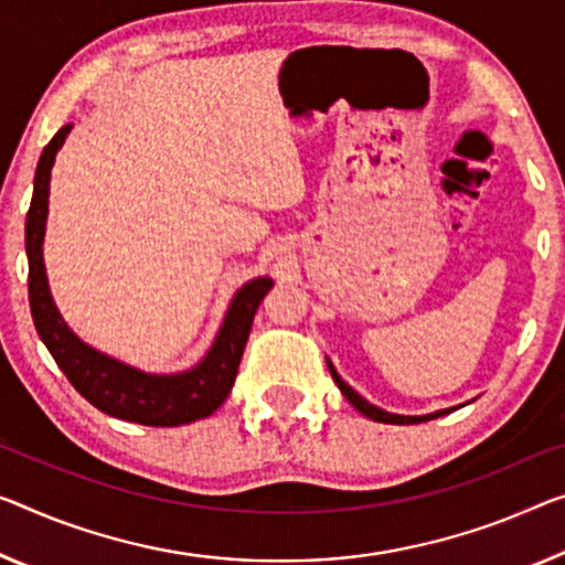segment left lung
I'll use <instances>...</instances> for the list:
<instances>
[{"instance_id": "obj_1", "label": "left lung", "mask_w": 565, "mask_h": 565, "mask_svg": "<svg viewBox=\"0 0 565 565\" xmlns=\"http://www.w3.org/2000/svg\"><path fill=\"white\" fill-rule=\"evenodd\" d=\"M328 369H331V376H333V381L338 384V388H341V394H343L345 398H349V402L355 406V409H359L363 416H369V419H373V422H384V424H416V422H429V419H437V416L452 412V409H441V412H434V414H427V416H402V414H388V412H384V409H376V406L369 404L366 398H361L359 394H355L353 388H351L349 384H345V381H343L341 376H338L331 361H328Z\"/></svg>"}]
</instances>
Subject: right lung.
I'll list each match as a JSON object with an SVG mask.
<instances>
[{
    "label": "right lung",
    "mask_w": 565,
    "mask_h": 565,
    "mask_svg": "<svg viewBox=\"0 0 565 565\" xmlns=\"http://www.w3.org/2000/svg\"><path fill=\"white\" fill-rule=\"evenodd\" d=\"M71 128L73 124L60 128L40 156L38 171H34V192L28 222H24V245H28L30 263V310L34 328H38L52 359L75 386V392L88 398L95 409H100L103 414L146 424V427H179V424L204 419V416L220 409L232 392L255 312L267 290L273 288V280L270 277H257V280L247 282L234 295L212 351L192 371L173 373V376H151V373L124 366V363L113 361L108 355L88 349L83 341H77L71 328L60 318L55 302H52L45 263H42L50 169Z\"/></svg>",
    "instance_id": "obj_1"
}]
</instances>
